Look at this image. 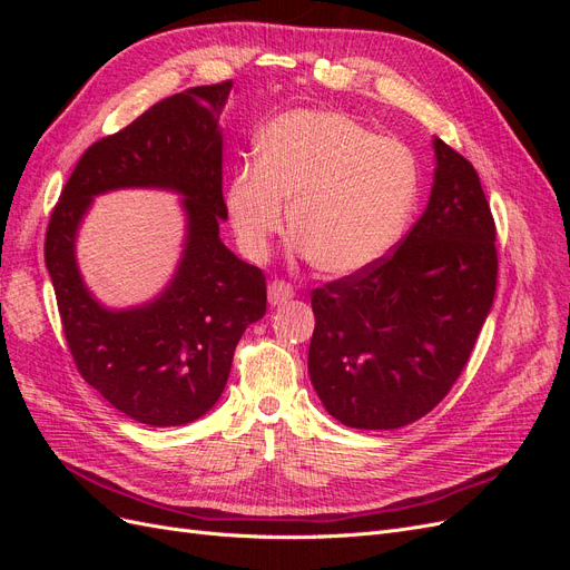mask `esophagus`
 <instances>
[{
  "label": "esophagus",
  "instance_id": "esophagus-1",
  "mask_svg": "<svg viewBox=\"0 0 570 570\" xmlns=\"http://www.w3.org/2000/svg\"><path fill=\"white\" fill-rule=\"evenodd\" d=\"M295 297V289H292L289 283L285 281H273L268 283V304L271 306H278V304H285L287 299Z\"/></svg>",
  "mask_w": 570,
  "mask_h": 570
}]
</instances>
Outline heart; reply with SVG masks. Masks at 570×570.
Segmentation results:
<instances>
[{
    "label": "heart",
    "instance_id": "obj_1",
    "mask_svg": "<svg viewBox=\"0 0 570 570\" xmlns=\"http://www.w3.org/2000/svg\"><path fill=\"white\" fill-rule=\"evenodd\" d=\"M419 197V164L394 137L373 135L352 116L299 109L275 118L258 142V166L228 187L233 230L249 256L283 233L316 271L354 275L383 258Z\"/></svg>",
    "mask_w": 570,
    "mask_h": 570
}]
</instances>
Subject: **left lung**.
<instances>
[{
	"label": "left lung",
	"instance_id": "left-lung-1",
	"mask_svg": "<svg viewBox=\"0 0 570 570\" xmlns=\"http://www.w3.org/2000/svg\"><path fill=\"white\" fill-rule=\"evenodd\" d=\"M423 216L392 254L312 292L308 375L323 406L361 430L433 411L469 361L497 289V228L469 159L435 137Z\"/></svg>",
	"mask_w": 570,
	"mask_h": 570
}]
</instances>
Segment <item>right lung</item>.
<instances>
[{"mask_svg": "<svg viewBox=\"0 0 570 570\" xmlns=\"http://www.w3.org/2000/svg\"><path fill=\"white\" fill-rule=\"evenodd\" d=\"M230 90L226 80L166 97L85 149L47 226L45 264L80 375L114 409L154 428L193 423L218 402L239 337L266 314L264 271L218 235L228 218L218 118ZM120 186L183 194L188 233L163 295L116 313L83 287L75 235L91 199Z\"/></svg>", "mask_w": 570, "mask_h": 570, "instance_id": "1", "label": "right lung"}]
</instances>
